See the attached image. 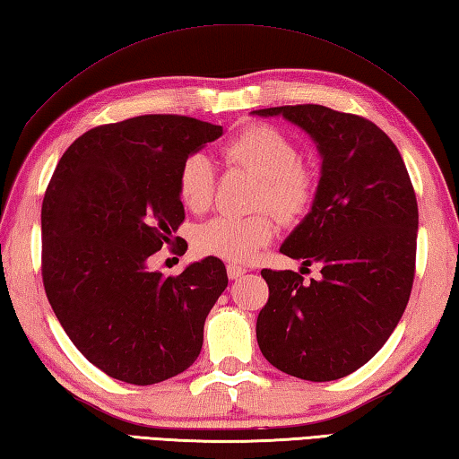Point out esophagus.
Instances as JSON below:
<instances>
[{
  "label": "esophagus",
  "mask_w": 459,
  "mask_h": 459,
  "mask_svg": "<svg viewBox=\"0 0 459 459\" xmlns=\"http://www.w3.org/2000/svg\"><path fill=\"white\" fill-rule=\"evenodd\" d=\"M244 273H247L246 267H241V265H238V264H230V265H228V278H230V280L244 278Z\"/></svg>",
  "instance_id": "esophagus-1"
}]
</instances>
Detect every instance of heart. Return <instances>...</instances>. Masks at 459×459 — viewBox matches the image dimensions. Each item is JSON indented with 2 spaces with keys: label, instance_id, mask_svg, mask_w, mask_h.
Returning a JSON list of instances; mask_svg holds the SVG:
<instances>
[{
  "label": "heart",
  "instance_id": "1",
  "mask_svg": "<svg viewBox=\"0 0 459 459\" xmlns=\"http://www.w3.org/2000/svg\"><path fill=\"white\" fill-rule=\"evenodd\" d=\"M226 155L239 166L254 169L264 184L257 207H272L281 220H298L316 197V176L299 161L298 145L273 126H252L226 145ZM213 166L205 153L187 155L179 168L178 189L181 202L192 212H204L213 200ZM278 231L270 212L246 215H218L195 233V247L204 255L246 264L273 239Z\"/></svg>",
  "mask_w": 459,
  "mask_h": 459
}]
</instances>
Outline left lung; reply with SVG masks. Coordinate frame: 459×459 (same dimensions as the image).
Here are the masks:
<instances>
[{
	"instance_id": "left-lung-1",
	"label": "left lung",
	"mask_w": 459,
	"mask_h": 459,
	"mask_svg": "<svg viewBox=\"0 0 459 459\" xmlns=\"http://www.w3.org/2000/svg\"><path fill=\"white\" fill-rule=\"evenodd\" d=\"M252 114L288 119L322 155L311 210L280 247L322 265V278L304 283L291 270H262L270 299L257 316L259 350L283 374L332 382L368 364L408 306L416 192L394 142L366 117L316 103Z\"/></svg>"
}]
</instances>
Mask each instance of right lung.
<instances>
[{
    "label": "right lung",
    "instance_id": "1",
    "mask_svg": "<svg viewBox=\"0 0 459 459\" xmlns=\"http://www.w3.org/2000/svg\"><path fill=\"white\" fill-rule=\"evenodd\" d=\"M221 134L186 116L129 117L77 137L51 176L43 288L75 348L119 382L158 384L200 356L205 317L228 288L226 265L210 255L166 278L148 259L186 218L181 163Z\"/></svg>",
    "mask_w": 459,
    "mask_h": 459
}]
</instances>
